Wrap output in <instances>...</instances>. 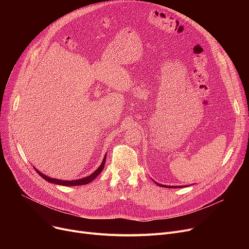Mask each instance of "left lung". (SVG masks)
<instances>
[{
  "instance_id": "obj_1",
  "label": "left lung",
  "mask_w": 249,
  "mask_h": 249,
  "mask_svg": "<svg viewBox=\"0 0 249 249\" xmlns=\"http://www.w3.org/2000/svg\"><path fill=\"white\" fill-rule=\"evenodd\" d=\"M160 186H161V187H164V186H162V185H160ZM167 188V187H166ZM172 188H180V187H172Z\"/></svg>"
}]
</instances>
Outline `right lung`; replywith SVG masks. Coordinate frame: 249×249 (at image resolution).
<instances>
[{
	"label": "right lung",
	"mask_w": 249,
	"mask_h": 249,
	"mask_svg": "<svg viewBox=\"0 0 249 249\" xmlns=\"http://www.w3.org/2000/svg\"><path fill=\"white\" fill-rule=\"evenodd\" d=\"M105 162H106V155H105V158L103 160V162L101 163V165L98 167V169L96 172H94L93 174H91L90 176L87 177V178H80V179H74V180H60V179H56V178H51L43 174H41L40 172H38L37 169H35V171L38 173L39 176H41L45 180L49 181V182H52V184H56V185H61V186H81V185H87L89 184V182H90L91 180H94L99 175L100 173L103 171L104 168V165H105Z\"/></svg>",
	"instance_id": "1"
}]
</instances>
